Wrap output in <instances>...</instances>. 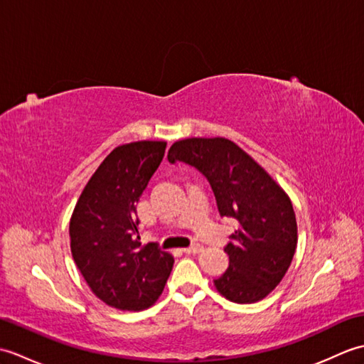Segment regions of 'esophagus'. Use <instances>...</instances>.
<instances>
[{"label": "esophagus", "mask_w": 364, "mask_h": 364, "mask_svg": "<svg viewBox=\"0 0 364 364\" xmlns=\"http://www.w3.org/2000/svg\"><path fill=\"white\" fill-rule=\"evenodd\" d=\"M202 250H203L202 244H192L191 247H186V249H184L186 253H200Z\"/></svg>", "instance_id": "obj_1"}]
</instances>
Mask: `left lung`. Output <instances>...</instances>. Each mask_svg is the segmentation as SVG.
<instances>
[{"instance_id": "left-lung-1", "label": "left lung", "mask_w": 364, "mask_h": 364, "mask_svg": "<svg viewBox=\"0 0 364 364\" xmlns=\"http://www.w3.org/2000/svg\"><path fill=\"white\" fill-rule=\"evenodd\" d=\"M167 159L198 168L211 184L220 215L239 222L223 249L230 264L214 280L215 289L235 304L269 296L288 272L297 247V220L288 194L225 137L183 139L170 146Z\"/></svg>"}]
</instances>
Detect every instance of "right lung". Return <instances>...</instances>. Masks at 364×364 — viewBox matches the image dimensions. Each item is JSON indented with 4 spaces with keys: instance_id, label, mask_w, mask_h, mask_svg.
<instances>
[{
    "instance_id": "obj_1",
    "label": "right lung",
    "mask_w": 364,
    "mask_h": 364,
    "mask_svg": "<svg viewBox=\"0 0 364 364\" xmlns=\"http://www.w3.org/2000/svg\"><path fill=\"white\" fill-rule=\"evenodd\" d=\"M167 142L114 149L90 176L70 219L73 259L89 288L123 311L151 306L172 272L173 257L139 236L136 205L164 158Z\"/></svg>"
}]
</instances>
